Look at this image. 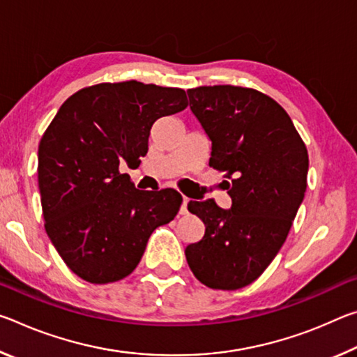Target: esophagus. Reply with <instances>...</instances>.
Masks as SVG:
<instances>
[{"label": "esophagus", "mask_w": 357, "mask_h": 357, "mask_svg": "<svg viewBox=\"0 0 357 357\" xmlns=\"http://www.w3.org/2000/svg\"><path fill=\"white\" fill-rule=\"evenodd\" d=\"M187 203H189V198L187 197H183V204H181L179 208V214H187Z\"/></svg>", "instance_id": "34e87169"}]
</instances>
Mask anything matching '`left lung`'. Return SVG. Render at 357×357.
Masks as SVG:
<instances>
[{"mask_svg":"<svg viewBox=\"0 0 357 357\" xmlns=\"http://www.w3.org/2000/svg\"><path fill=\"white\" fill-rule=\"evenodd\" d=\"M187 94L213 143L209 167L229 179L231 209L189 202L204 236L187 245L185 258L203 285L231 291L255 282L285 243L304 200L309 154L288 113L257 89L214 84Z\"/></svg>","mask_w":357,"mask_h":357,"instance_id":"obj_1","label":"left lung"}]
</instances>
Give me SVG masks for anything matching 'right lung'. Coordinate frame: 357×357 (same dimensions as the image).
<instances>
[{"label": "right lung", "instance_id": "1", "mask_svg": "<svg viewBox=\"0 0 357 357\" xmlns=\"http://www.w3.org/2000/svg\"><path fill=\"white\" fill-rule=\"evenodd\" d=\"M189 105L181 88L137 80L72 94L39 143L38 181L45 231L72 273L96 285L134 271L151 233L172 222L174 189H135L119 164L140 165L157 119Z\"/></svg>", "mask_w": 357, "mask_h": 357}]
</instances>
